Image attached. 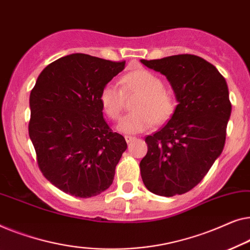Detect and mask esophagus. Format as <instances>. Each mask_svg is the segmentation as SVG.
<instances>
[{
    "label": "esophagus",
    "mask_w": 250,
    "mask_h": 250,
    "mask_svg": "<svg viewBox=\"0 0 250 250\" xmlns=\"http://www.w3.org/2000/svg\"><path fill=\"white\" fill-rule=\"evenodd\" d=\"M125 142L129 144V143H132L133 140L136 139V137H132V136H125Z\"/></svg>",
    "instance_id": "obj_1"
}]
</instances>
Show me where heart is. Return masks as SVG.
<instances>
[{"mask_svg":"<svg viewBox=\"0 0 250 250\" xmlns=\"http://www.w3.org/2000/svg\"><path fill=\"white\" fill-rule=\"evenodd\" d=\"M163 80L156 73L146 69H137L122 78V88L108 83L100 95V103L104 113L111 120H118L124 110L125 95L139 94L133 104L135 112L122 119L118 125L119 131L139 133L156 124H164L173 115L175 100L164 88Z\"/></svg>","mask_w":250,"mask_h":250,"instance_id":"1","label":"heart"}]
</instances>
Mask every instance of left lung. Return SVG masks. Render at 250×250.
Masks as SVG:
<instances>
[{"mask_svg": "<svg viewBox=\"0 0 250 250\" xmlns=\"http://www.w3.org/2000/svg\"><path fill=\"white\" fill-rule=\"evenodd\" d=\"M142 63L167 77L178 105L167 124L145 138L140 174L153 194L182 195L203 180L223 150L231 114L227 82L212 63L192 54Z\"/></svg>", "mask_w": 250, "mask_h": 250, "instance_id": "obj_1", "label": "left lung"}]
</instances>
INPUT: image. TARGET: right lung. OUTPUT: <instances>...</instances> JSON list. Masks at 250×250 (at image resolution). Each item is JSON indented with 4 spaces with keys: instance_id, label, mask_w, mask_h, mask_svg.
<instances>
[{
    "instance_id": "obj_1",
    "label": "right lung",
    "mask_w": 250,
    "mask_h": 250,
    "mask_svg": "<svg viewBox=\"0 0 250 250\" xmlns=\"http://www.w3.org/2000/svg\"><path fill=\"white\" fill-rule=\"evenodd\" d=\"M125 66L70 54L48 64L31 89L28 130L38 167L65 194L89 198L113 182L126 143L105 122L100 95Z\"/></svg>"
}]
</instances>
